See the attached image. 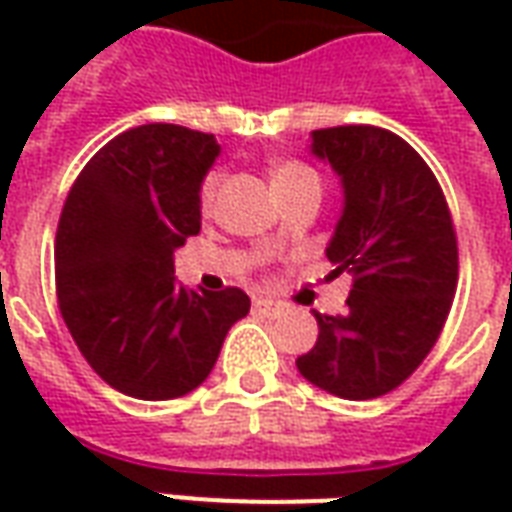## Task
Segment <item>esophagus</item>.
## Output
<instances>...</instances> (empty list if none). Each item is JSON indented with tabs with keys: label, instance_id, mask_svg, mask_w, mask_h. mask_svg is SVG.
<instances>
[{
	"label": "esophagus",
	"instance_id": "1",
	"mask_svg": "<svg viewBox=\"0 0 512 512\" xmlns=\"http://www.w3.org/2000/svg\"><path fill=\"white\" fill-rule=\"evenodd\" d=\"M255 310L263 312V315H268V318H279V315L285 312V304H282V301H274V299H257Z\"/></svg>",
	"mask_w": 512,
	"mask_h": 512
}]
</instances>
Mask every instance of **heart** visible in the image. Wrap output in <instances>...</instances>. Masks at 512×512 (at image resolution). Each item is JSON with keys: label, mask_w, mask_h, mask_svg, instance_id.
Wrapping results in <instances>:
<instances>
[{"label": "heart", "mask_w": 512, "mask_h": 512, "mask_svg": "<svg viewBox=\"0 0 512 512\" xmlns=\"http://www.w3.org/2000/svg\"><path fill=\"white\" fill-rule=\"evenodd\" d=\"M307 178H318V175H315L310 167H304V164L288 161V164H279V167L274 169V178L271 180H274V189H277V186H288V183H296V180H307ZM216 183H219L216 175H211V178L202 183V205H205V208L213 202ZM274 241H279V235H274Z\"/></svg>", "instance_id": "heart-1"}]
</instances>
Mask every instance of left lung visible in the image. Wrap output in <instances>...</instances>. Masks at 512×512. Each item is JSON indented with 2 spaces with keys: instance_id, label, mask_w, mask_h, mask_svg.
<instances>
[{
  "instance_id": "1",
  "label": "left lung",
  "mask_w": 512,
  "mask_h": 512,
  "mask_svg": "<svg viewBox=\"0 0 512 512\" xmlns=\"http://www.w3.org/2000/svg\"><path fill=\"white\" fill-rule=\"evenodd\" d=\"M310 153L343 186L326 257L354 288L345 315L312 312L318 343L296 367L329 395L370 400L403 384L439 340L458 285L455 230L439 180L392 131L321 128Z\"/></svg>"
}]
</instances>
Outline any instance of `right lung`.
Listing matches in <instances>:
<instances>
[{"label": "right lung", "instance_id": "add662e5", "mask_svg": "<svg viewBox=\"0 0 512 512\" xmlns=\"http://www.w3.org/2000/svg\"><path fill=\"white\" fill-rule=\"evenodd\" d=\"M213 134L147 123L95 153L62 208L54 249L68 332L106 384L136 400H172L211 376L244 290L180 288L175 249L200 233Z\"/></svg>", "mask_w": 512, "mask_h": 512}]
</instances>
